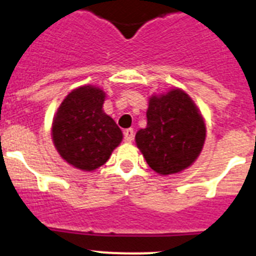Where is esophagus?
Here are the masks:
<instances>
[{
	"instance_id": "esophagus-1",
	"label": "esophagus",
	"mask_w": 256,
	"mask_h": 256,
	"mask_svg": "<svg viewBox=\"0 0 256 256\" xmlns=\"http://www.w3.org/2000/svg\"><path fill=\"white\" fill-rule=\"evenodd\" d=\"M134 138V132H133L132 128L124 130V141L126 142H132Z\"/></svg>"
}]
</instances>
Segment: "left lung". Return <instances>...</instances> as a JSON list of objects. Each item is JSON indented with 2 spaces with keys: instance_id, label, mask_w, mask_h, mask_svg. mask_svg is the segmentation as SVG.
Instances as JSON below:
<instances>
[{
  "instance_id": "8db88e82",
  "label": "left lung",
  "mask_w": 256,
  "mask_h": 256,
  "mask_svg": "<svg viewBox=\"0 0 256 256\" xmlns=\"http://www.w3.org/2000/svg\"><path fill=\"white\" fill-rule=\"evenodd\" d=\"M148 126L136 134L137 148L156 173H178L198 159L205 141V123L186 92L172 90L152 96Z\"/></svg>"
}]
</instances>
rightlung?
Segmentation results:
<instances>
[{
  "label": "right lung",
  "instance_id": "add662e5",
  "mask_svg": "<svg viewBox=\"0 0 256 256\" xmlns=\"http://www.w3.org/2000/svg\"><path fill=\"white\" fill-rule=\"evenodd\" d=\"M105 92L83 86L61 102L52 123V140L62 159L91 172L105 164L120 144L123 133L102 112Z\"/></svg>",
  "mask_w": 256,
  "mask_h": 256
}]
</instances>
